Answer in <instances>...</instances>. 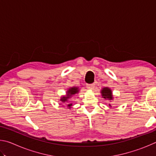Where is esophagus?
Masks as SVG:
<instances>
[{"label": "esophagus", "instance_id": "1", "mask_svg": "<svg viewBox=\"0 0 156 156\" xmlns=\"http://www.w3.org/2000/svg\"><path fill=\"white\" fill-rule=\"evenodd\" d=\"M87 88L89 89H91V90H92V89H94V84H87Z\"/></svg>", "mask_w": 156, "mask_h": 156}]
</instances>
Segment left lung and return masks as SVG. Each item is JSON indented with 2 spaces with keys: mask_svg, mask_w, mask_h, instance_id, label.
I'll return each mask as SVG.
<instances>
[{
  "mask_svg": "<svg viewBox=\"0 0 156 156\" xmlns=\"http://www.w3.org/2000/svg\"><path fill=\"white\" fill-rule=\"evenodd\" d=\"M101 95L102 98H104L105 99H107L109 100H112L113 99L112 89L109 87H104L101 90ZM109 105L110 107L112 106L110 104Z\"/></svg>",
  "mask_w": 156,
  "mask_h": 156,
  "instance_id": "1",
  "label": "left lung"
}]
</instances>
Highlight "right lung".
Wrapping results in <instances>:
<instances>
[{"instance_id": "right-lung-1", "label": "right lung", "mask_w": 156, "mask_h": 156, "mask_svg": "<svg viewBox=\"0 0 156 156\" xmlns=\"http://www.w3.org/2000/svg\"><path fill=\"white\" fill-rule=\"evenodd\" d=\"M78 92H79L78 87H73L69 88L67 91L66 96H63L62 97L60 98V101H61L63 104L67 105L69 109H70L71 107L72 106V103H69L68 101V100L69 98H70L71 97H72L73 95L78 94Z\"/></svg>"}]
</instances>
